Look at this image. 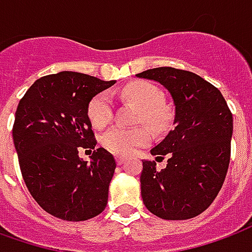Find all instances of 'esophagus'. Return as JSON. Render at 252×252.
Here are the masks:
<instances>
[{
  "label": "esophagus",
  "instance_id": "esophagus-1",
  "mask_svg": "<svg viewBox=\"0 0 252 252\" xmlns=\"http://www.w3.org/2000/svg\"><path fill=\"white\" fill-rule=\"evenodd\" d=\"M117 164H118V165L125 164V158H124V157H117Z\"/></svg>",
  "mask_w": 252,
  "mask_h": 252
}]
</instances>
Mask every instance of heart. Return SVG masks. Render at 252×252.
Listing matches in <instances>:
<instances>
[{
  "label": "heart",
  "mask_w": 252,
  "mask_h": 252,
  "mask_svg": "<svg viewBox=\"0 0 252 252\" xmlns=\"http://www.w3.org/2000/svg\"><path fill=\"white\" fill-rule=\"evenodd\" d=\"M122 95L142 107L139 121L146 122L154 130H164L169 121V114L162 106V93L148 82H134L122 90ZM88 118L95 127H104L113 119V100L110 94L102 93L94 96L88 104ZM152 141L148 127H124L115 126L103 134L102 144L111 153L118 156H131L141 146Z\"/></svg>",
  "instance_id": "b5f03b06"
}]
</instances>
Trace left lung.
I'll return each mask as SVG.
<instances>
[{
    "instance_id": "8db88e82",
    "label": "left lung",
    "mask_w": 252,
    "mask_h": 252,
    "mask_svg": "<svg viewBox=\"0 0 252 252\" xmlns=\"http://www.w3.org/2000/svg\"><path fill=\"white\" fill-rule=\"evenodd\" d=\"M135 76L162 84L174 104L173 130L150 150L157 158L168 156L166 168L142 161L145 207L165 220L194 218L212 204L225 179L232 114L219 90L193 72L159 67Z\"/></svg>"
}]
</instances>
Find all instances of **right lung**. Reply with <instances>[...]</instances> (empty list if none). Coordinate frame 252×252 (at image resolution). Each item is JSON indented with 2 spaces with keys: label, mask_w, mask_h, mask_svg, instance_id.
Here are the masks:
<instances>
[{
  "label": "right lung",
  "mask_w": 252,
  "mask_h": 252,
  "mask_svg": "<svg viewBox=\"0 0 252 252\" xmlns=\"http://www.w3.org/2000/svg\"><path fill=\"white\" fill-rule=\"evenodd\" d=\"M115 84L72 71L37 79L20 100L13 142L27 188L41 208L55 218L82 221L103 212L115 159L103 148L91 161L79 149H94L88 104Z\"/></svg>",
  "instance_id": "add662e5"
}]
</instances>
